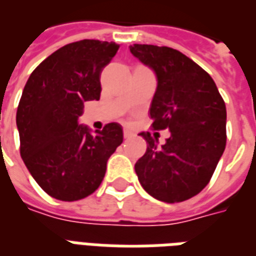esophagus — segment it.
Here are the masks:
<instances>
[{"label": "esophagus", "instance_id": "1", "mask_svg": "<svg viewBox=\"0 0 256 256\" xmlns=\"http://www.w3.org/2000/svg\"><path fill=\"white\" fill-rule=\"evenodd\" d=\"M132 136H134V134H132L130 130H124V138H126V139H130V138H132Z\"/></svg>", "mask_w": 256, "mask_h": 256}]
</instances>
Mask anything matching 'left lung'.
Listing matches in <instances>:
<instances>
[{
    "mask_svg": "<svg viewBox=\"0 0 256 256\" xmlns=\"http://www.w3.org/2000/svg\"><path fill=\"white\" fill-rule=\"evenodd\" d=\"M134 56L156 74L150 106L152 128L170 130L158 146L142 132L147 151L135 164L143 189L163 202H182L208 185L226 143V109L212 76L170 47L134 44Z\"/></svg>",
    "mask_w": 256,
    "mask_h": 256,
    "instance_id": "obj_1",
    "label": "left lung"
}]
</instances>
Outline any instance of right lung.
<instances>
[{"mask_svg": "<svg viewBox=\"0 0 256 256\" xmlns=\"http://www.w3.org/2000/svg\"><path fill=\"white\" fill-rule=\"evenodd\" d=\"M118 47L90 39L66 44L26 80L16 114L20 154L30 176L54 198L78 201L94 193L108 159L122 143L117 122L96 134L78 124L84 104L100 100L101 71Z\"/></svg>", "mask_w": 256, "mask_h": 256, "instance_id": "1", "label": "right lung"}]
</instances>
